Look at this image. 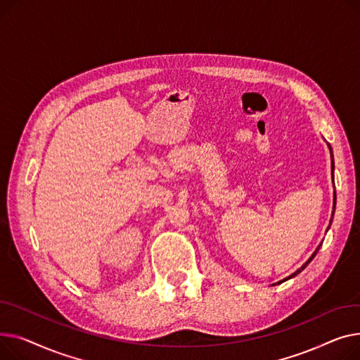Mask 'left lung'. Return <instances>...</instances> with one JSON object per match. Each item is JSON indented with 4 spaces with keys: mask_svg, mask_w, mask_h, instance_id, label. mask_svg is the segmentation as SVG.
I'll list each match as a JSON object with an SVG mask.
<instances>
[{
    "mask_svg": "<svg viewBox=\"0 0 360 360\" xmlns=\"http://www.w3.org/2000/svg\"><path fill=\"white\" fill-rule=\"evenodd\" d=\"M331 168H334V162H333V161H331ZM316 251H319V248H316ZM316 251H315V252H314V255H312V256H311V259H309V260H308V262H307V263H305V264H304V266H302V267H301V269H298V270H297V271H295V273H293V274H290V276H289V278H286V279H283V281H282V282H285V281H288V279H290V278H293V276H297V274H298V273H301V271H302V270H304V269H305V267H307V266H308V264H309V262H311V260H312V259H314V257H315V255H316ZM282 282H279V283H282Z\"/></svg>",
    "mask_w": 360,
    "mask_h": 360,
    "instance_id": "1",
    "label": "left lung"
}]
</instances>
